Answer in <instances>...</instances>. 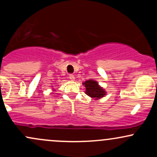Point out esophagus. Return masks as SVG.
<instances>
[{"label": "esophagus", "mask_w": 157, "mask_h": 157, "mask_svg": "<svg viewBox=\"0 0 157 157\" xmlns=\"http://www.w3.org/2000/svg\"><path fill=\"white\" fill-rule=\"evenodd\" d=\"M69 79H70L71 80H74L75 77H74V76L73 75V74H69Z\"/></svg>", "instance_id": "obj_1"}]
</instances>
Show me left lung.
Here are the masks:
<instances>
[{
  "label": "left lung",
  "mask_w": 157,
  "mask_h": 157,
  "mask_svg": "<svg viewBox=\"0 0 157 157\" xmlns=\"http://www.w3.org/2000/svg\"><path fill=\"white\" fill-rule=\"evenodd\" d=\"M83 85L86 87V94L91 98H95V100L99 99L106 95V92L105 91V90L101 87L98 85V82L95 80L90 79L83 83Z\"/></svg>",
  "instance_id": "8db88e82"
}]
</instances>
